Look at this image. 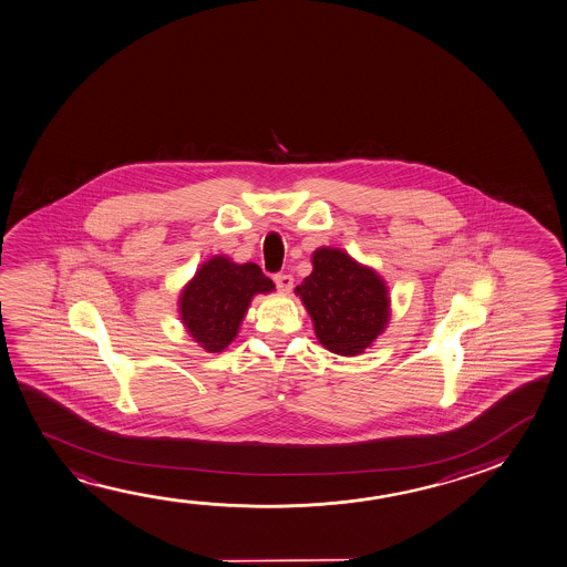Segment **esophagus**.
I'll return each instance as SVG.
<instances>
[{
	"mask_svg": "<svg viewBox=\"0 0 567 567\" xmlns=\"http://www.w3.org/2000/svg\"><path fill=\"white\" fill-rule=\"evenodd\" d=\"M292 282H295V279H292L290 275H287V272L275 275V285H277L280 292H290V290H292Z\"/></svg>",
	"mask_w": 567,
	"mask_h": 567,
	"instance_id": "esophagus-1",
	"label": "esophagus"
}]
</instances>
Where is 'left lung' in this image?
<instances>
[{
    "label": "left lung",
    "instance_id": "obj_1",
    "mask_svg": "<svg viewBox=\"0 0 567 567\" xmlns=\"http://www.w3.org/2000/svg\"><path fill=\"white\" fill-rule=\"evenodd\" d=\"M315 270L297 287L316 336L330 352L362 353L390 320L383 280L338 249H318Z\"/></svg>",
    "mask_w": 567,
    "mask_h": 567
}]
</instances>
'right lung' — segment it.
I'll use <instances>...</instances> for the list:
<instances>
[{"mask_svg":"<svg viewBox=\"0 0 567 567\" xmlns=\"http://www.w3.org/2000/svg\"><path fill=\"white\" fill-rule=\"evenodd\" d=\"M272 288V280L262 275L259 265H235L225 257H214L184 288L179 298L182 320L202 348L221 352L237 336L251 298Z\"/></svg>","mask_w":567,"mask_h":567,"instance_id":"right-lung-1","label":"right lung"}]
</instances>
